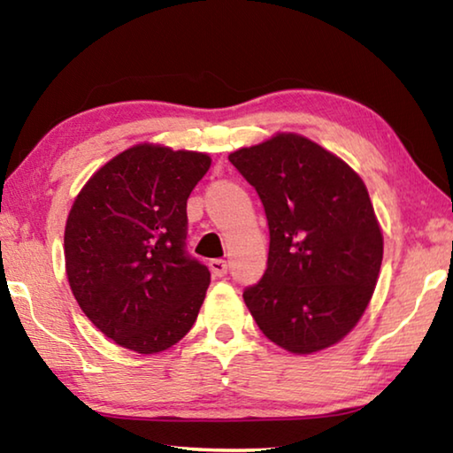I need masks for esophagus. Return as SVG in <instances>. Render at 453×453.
Returning a JSON list of instances; mask_svg holds the SVG:
<instances>
[{"label": "esophagus", "mask_w": 453, "mask_h": 453, "mask_svg": "<svg viewBox=\"0 0 453 453\" xmlns=\"http://www.w3.org/2000/svg\"><path fill=\"white\" fill-rule=\"evenodd\" d=\"M210 270L213 275H216V278H224V275L227 273V264L224 262V259H211Z\"/></svg>", "instance_id": "1"}]
</instances>
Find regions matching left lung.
I'll return each instance as SVG.
<instances>
[{"label":"left lung","instance_id":"obj_1","mask_svg":"<svg viewBox=\"0 0 453 453\" xmlns=\"http://www.w3.org/2000/svg\"><path fill=\"white\" fill-rule=\"evenodd\" d=\"M262 199L270 226L267 270L243 302L257 327L291 354L343 340L378 283L383 235L351 167L297 134L229 153Z\"/></svg>","mask_w":453,"mask_h":453}]
</instances>
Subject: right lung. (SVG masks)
Returning <instances> with one entry per match:
<instances>
[{
	"mask_svg": "<svg viewBox=\"0 0 453 453\" xmlns=\"http://www.w3.org/2000/svg\"><path fill=\"white\" fill-rule=\"evenodd\" d=\"M208 153L137 143L91 175L65 224L67 281L99 332L137 354L186 335L210 270L186 251L188 197Z\"/></svg>",
	"mask_w": 453,
	"mask_h": 453,
	"instance_id": "obj_1",
	"label": "right lung"
}]
</instances>
